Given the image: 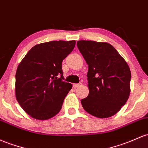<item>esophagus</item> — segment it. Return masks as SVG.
Wrapping results in <instances>:
<instances>
[{"instance_id": "obj_1", "label": "esophagus", "mask_w": 148, "mask_h": 148, "mask_svg": "<svg viewBox=\"0 0 148 148\" xmlns=\"http://www.w3.org/2000/svg\"><path fill=\"white\" fill-rule=\"evenodd\" d=\"M81 86H82V83H79V84H73V87L75 88H76Z\"/></svg>"}]
</instances>
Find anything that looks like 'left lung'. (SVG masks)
Returning <instances> with one entry per match:
<instances>
[{
	"label": "left lung",
	"mask_w": 148,
	"mask_h": 148,
	"mask_svg": "<svg viewBox=\"0 0 148 148\" xmlns=\"http://www.w3.org/2000/svg\"><path fill=\"white\" fill-rule=\"evenodd\" d=\"M77 44L88 65L89 94L81 101L83 108L98 118L110 117L121 110L129 97V66L110 43L83 40Z\"/></svg>",
	"instance_id": "8db88e82"
}]
</instances>
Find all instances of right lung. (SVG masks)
I'll return each mask as SVG.
<instances>
[{
	"label": "right lung",
	"instance_id": "right-lung-1",
	"mask_svg": "<svg viewBox=\"0 0 148 148\" xmlns=\"http://www.w3.org/2000/svg\"><path fill=\"white\" fill-rule=\"evenodd\" d=\"M75 40H53L36 45L19 63L15 95L32 117L46 120L60 111L72 85L63 82L62 62L72 51Z\"/></svg>",
	"mask_w": 148,
	"mask_h": 148
}]
</instances>
